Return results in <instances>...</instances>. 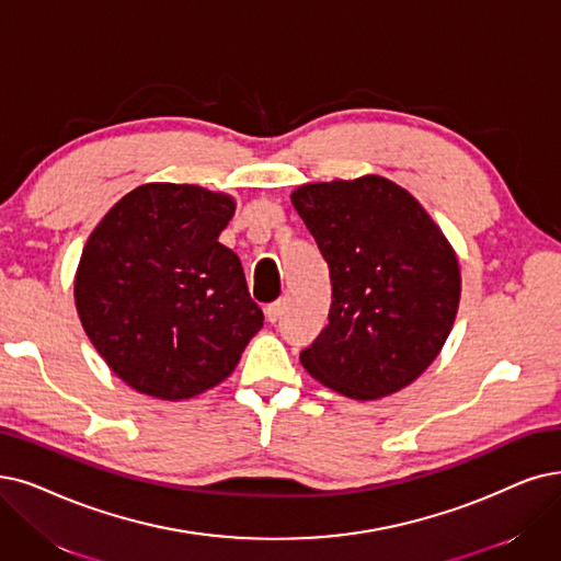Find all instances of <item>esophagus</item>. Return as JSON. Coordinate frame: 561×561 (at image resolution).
I'll list each match as a JSON object with an SVG mask.
<instances>
[{
    "instance_id": "34e87169",
    "label": "esophagus",
    "mask_w": 561,
    "mask_h": 561,
    "mask_svg": "<svg viewBox=\"0 0 561 561\" xmlns=\"http://www.w3.org/2000/svg\"><path fill=\"white\" fill-rule=\"evenodd\" d=\"M264 312H266V320L274 324V322H278V318H280V312H283V304H280V301L268 304V306L264 308Z\"/></svg>"
}]
</instances>
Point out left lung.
<instances>
[{
	"mask_svg": "<svg viewBox=\"0 0 561 561\" xmlns=\"http://www.w3.org/2000/svg\"><path fill=\"white\" fill-rule=\"evenodd\" d=\"M293 205L329 264V324L304 368L354 400L410 387L449 339L460 304L454 245L387 176L304 184Z\"/></svg>",
	"mask_w": 561,
	"mask_h": 561,
	"instance_id": "obj_1",
	"label": "left lung"
}]
</instances>
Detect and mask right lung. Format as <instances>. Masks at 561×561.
Masks as SVG:
<instances>
[{
    "instance_id": "right-lung-1",
    "label": "right lung",
    "mask_w": 561,
    "mask_h": 561,
    "mask_svg": "<svg viewBox=\"0 0 561 561\" xmlns=\"http://www.w3.org/2000/svg\"><path fill=\"white\" fill-rule=\"evenodd\" d=\"M234 197L142 184L89 234L76 308L110 370L140 393L184 400L220 385L262 329L239 257L218 241Z\"/></svg>"
}]
</instances>
